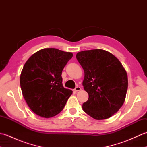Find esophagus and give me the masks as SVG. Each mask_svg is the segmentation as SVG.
Masks as SVG:
<instances>
[{
  "instance_id": "obj_1",
  "label": "esophagus",
  "mask_w": 147,
  "mask_h": 147,
  "mask_svg": "<svg viewBox=\"0 0 147 147\" xmlns=\"http://www.w3.org/2000/svg\"><path fill=\"white\" fill-rule=\"evenodd\" d=\"M82 90V88H81V87H80V86H76L75 88H74V92H79V91H80V90Z\"/></svg>"
}]
</instances>
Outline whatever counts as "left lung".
Segmentation results:
<instances>
[{"instance_id": "left-lung-1", "label": "left lung", "mask_w": 147, "mask_h": 147, "mask_svg": "<svg viewBox=\"0 0 147 147\" xmlns=\"http://www.w3.org/2000/svg\"><path fill=\"white\" fill-rule=\"evenodd\" d=\"M76 57L85 72L83 86L89 96L83 110L96 120L111 117L125 101L128 86L125 69L116 57L102 49L80 52Z\"/></svg>"}]
</instances>
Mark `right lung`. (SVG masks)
I'll return each instance as SVG.
<instances>
[{"label": "right lung", "instance_id": "add662e5", "mask_svg": "<svg viewBox=\"0 0 147 147\" xmlns=\"http://www.w3.org/2000/svg\"><path fill=\"white\" fill-rule=\"evenodd\" d=\"M73 55L57 49H43L24 64L20 75L21 91L28 107L36 115L52 117L64 109L73 91L62 85L61 74Z\"/></svg>", "mask_w": 147, "mask_h": 147}]
</instances>
